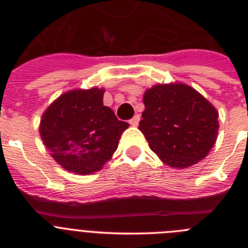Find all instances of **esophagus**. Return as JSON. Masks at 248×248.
Masks as SVG:
<instances>
[{"mask_svg": "<svg viewBox=\"0 0 248 248\" xmlns=\"http://www.w3.org/2000/svg\"><path fill=\"white\" fill-rule=\"evenodd\" d=\"M138 122H140V116L138 115H136L133 119L129 120V124H131V126H137Z\"/></svg>", "mask_w": 248, "mask_h": 248, "instance_id": "esophagus-1", "label": "esophagus"}]
</instances>
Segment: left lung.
Listing matches in <instances>:
<instances>
[{
  "mask_svg": "<svg viewBox=\"0 0 248 248\" xmlns=\"http://www.w3.org/2000/svg\"><path fill=\"white\" fill-rule=\"evenodd\" d=\"M140 131L149 148L173 168H189L215 144L218 112L202 93L182 82L158 84L143 95Z\"/></svg>",
  "mask_w": 248,
  "mask_h": 248,
  "instance_id": "8db88e82",
  "label": "left lung"
}]
</instances>
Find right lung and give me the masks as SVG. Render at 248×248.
<instances>
[{
  "label": "right lung",
  "instance_id": "add662e5",
  "mask_svg": "<svg viewBox=\"0 0 248 248\" xmlns=\"http://www.w3.org/2000/svg\"><path fill=\"white\" fill-rule=\"evenodd\" d=\"M104 89H74L60 95L43 112L39 133L58 164L88 175L102 169L129 124L104 106Z\"/></svg>",
  "mask_w": 248,
  "mask_h": 248
}]
</instances>
